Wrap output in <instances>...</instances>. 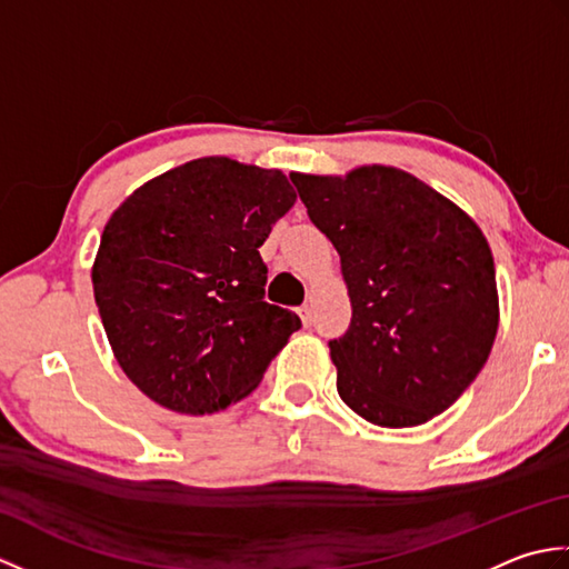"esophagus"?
Segmentation results:
<instances>
[{"mask_svg": "<svg viewBox=\"0 0 569 569\" xmlns=\"http://www.w3.org/2000/svg\"><path fill=\"white\" fill-rule=\"evenodd\" d=\"M298 316H300V320H303L306 328H308V325H312V308L308 303L298 308Z\"/></svg>", "mask_w": 569, "mask_h": 569, "instance_id": "1", "label": "esophagus"}]
</instances>
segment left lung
<instances>
[{"mask_svg": "<svg viewBox=\"0 0 569 569\" xmlns=\"http://www.w3.org/2000/svg\"><path fill=\"white\" fill-rule=\"evenodd\" d=\"M310 222L340 253L352 322L330 342L337 393L381 428L450 408L499 330L497 269L479 224L393 166L291 173Z\"/></svg>", "mask_w": 569, "mask_h": 569, "instance_id": "1", "label": "left lung"}]
</instances>
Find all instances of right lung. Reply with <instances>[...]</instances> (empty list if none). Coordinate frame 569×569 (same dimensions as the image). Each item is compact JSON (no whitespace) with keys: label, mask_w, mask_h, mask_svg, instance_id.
<instances>
[{"label":"right lung","mask_w":569,"mask_h":569,"mask_svg":"<svg viewBox=\"0 0 569 569\" xmlns=\"http://www.w3.org/2000/svg\"><path fill=\"white\" fill-rule=\"evenodd\" d=\"M296 204L283 171L204 156L137 188L104 224L94 303L117 365L176 413L257 389L300 318L263 300L259 247Z\"/></svg>","instance_id":"add662e5"}]
</instances>
